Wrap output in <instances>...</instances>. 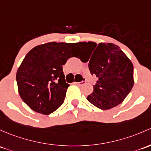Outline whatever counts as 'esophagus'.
I'll return each mask as SVG.
<instances>
[{
    "instance_id": "obj_1",
    "label": "esophagus",
    "mask_w": 151,
    "mask_h": 151,
    "mask_svg": "<svg viewBox=\"0 0 151 151\" xmlns=\"http://www.w3.org/2000/svg\"><path fill=\"white\" fill-rule=\"evenodd\" d=\"M86 83V82L85 81H82V82H74V84H75L76 85H78V86H82V85H85V84Z\"/></svg>"
}]
</instances>
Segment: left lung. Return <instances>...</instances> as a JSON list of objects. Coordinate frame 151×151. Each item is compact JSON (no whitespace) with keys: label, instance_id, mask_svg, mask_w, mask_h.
<instances>
[{"label":"left lung","instance_id":"obj_1","mask_svg":"<svg viewBox=\"0 0 151 151\" xmlns=\"http://www.w3.org/2000/svg\"><path fill=\"white\" fill-rule=\"evenodd\" d=\"M80 50L90 51L91 74L98 78L93 92L87 98L96 107L108 110L122 104L134 85L133 65L129 58L114 43L80 42ZM81 59V58H80Z\"/></svg>","mask_w":151,"mask_h":151}]
</instances>
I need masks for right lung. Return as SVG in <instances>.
<instances>
[{"label":"right lung","mask_w":151,"mask_h":151,"mask_svg":"<svg viewBox=\"0 0 151 151\" xmlns=\"http://www.w3.org/2000/svg\"><path fill=\"white\" fill-rule=\"evenodd\" d=\"M79 50L78 42H50L28 52L16 77L19 96L32 110L48 115L63 104L69 85L62 66Z\"/></svg>","instance_id":"obj_1"}]
</instances>
